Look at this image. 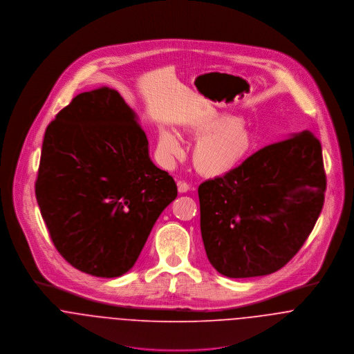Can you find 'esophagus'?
<instances>
[{"instance_id": "34e87169", "label": "esophagus", "mask_w": 354, "mask_h": 354, "mask_svg": "<svg viewBox=\"0 0 354 354\" xmlns=\"http://www.w3.org/2000/svg\"><path fill=\"white\" fill-rule=\"evenodd\" d=\"M189 190H190V186H189L186 182H178V192H179L180 194L187 193Z\"/></svg>"}]
</instances>
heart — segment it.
Segmentation results:
<instances>
[{"label":"heart","instance_id":"obj_1","mask_svg":"<svg viewBox=\"0 0 354 354\" xmlns=\"http://www.w3.org/2000/svg\"><path fill=\"white\" fill-rule=\"evenodd\" d=\"M187 131L198 140L193 149V165L201 175L207 178L224 176L235 171L257 149L251 127L234 115L213 114L196 119L187 126ZM183 153V144L176 131L160 127V164L171 169Z\"/></svg>","mask_w":354,"mask_h":354}]
</instances>
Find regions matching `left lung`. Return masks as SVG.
Segmentation results:
<instances>
[{"label":"left lung","instance_id":"8db88e82","mask_svg":"<svg viewBox=\"0 0 354 354\" xmlns=\"http://www.w3.org/2000/svg\"><path fill=\"white\" fill-rule=\"evenodd\" d=\"M324 192L322 145L308 130L203 182L198 187L201 234L210 265L230 278L279 270L313 232Z\"/></svg>","mask_w":354,"mask_h":354}]
</instances>
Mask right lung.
Returning <instances> with one entry per match:
<instances>
[{
  "instance_id": "obj_1",
  "label": "right lung",
  "mask_w": 354,
  "mask_h": 354,
  "mask_svg": "<svg viewBox=\"0 0 354 354\" xmlns=\"http://www.w3.org/2000/svg\"><path fill=\"white\" fill-rule=\"evenodd\" d=\"M35 194L58 252L86 274L114 278L134 266L178 189L149 158L137 114L103 86L47 126Z\"/></svg>"
}]
</instances>
